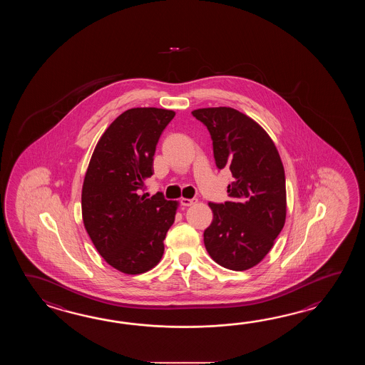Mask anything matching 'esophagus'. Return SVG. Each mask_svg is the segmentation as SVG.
I'll return each instance as SVG.
<instances>
[{
    "instance_id": "1",
    "label": "esophagus",
    "mask_w": 365,
    "mask_h": 365,
    "mask_svg": "<svg viewBox=\"0 0 365 365\" xmlns=\"http://www.w3.org/2000/svg\"><path fill=\"white\" fill-rule=\"evenodd\" d=\"M180 202H181V205H182V206L189 207V206H193V205H195V203H197V200H195V198H193V200H189V198H181Z\"/></svg>"
}]
</instances>
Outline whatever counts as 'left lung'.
Returning a JSON list of instances; mask_svg holds the SVG:
<instances>
[{"label": "left lung", "instance_id": "obj_1", "mask_svg": "<svg viewBox=\"0 0 365 365\" xmlns=\"http://www.w3.org/2000/svg\"><path fill=\"white\" fill-rule=\"evenodd\" d=\"M207 126L219 170L230 168L232 184L225 203H209L212 222L203 232L210 257L242 272L272 250L287 214L286 176L270 135L253 118L230 107L194 109Z\"/></svg>", "mask_w": 365, "mask_h": 365}]
</instances>
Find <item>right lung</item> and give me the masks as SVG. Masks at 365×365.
<instances>
[{
    "instance_id": "obj_1",
    "label": "right lung",
    "mask_w": 365,
    "mask_h": 365,
    "mask_svg": "<svg viewBox=\"0 0 365 365\" xmlns=\"http://www.w3.org/2000/svg\"><path fill=\"white\" fill-rule=\"evenodd\" d=\"M171 109L132 108L98 140L82 186L86 231L104 261L124 274L155 267L179 202L142 194L154 173L156 143L175 117Z\"/></svg>"
}]
</instances>
